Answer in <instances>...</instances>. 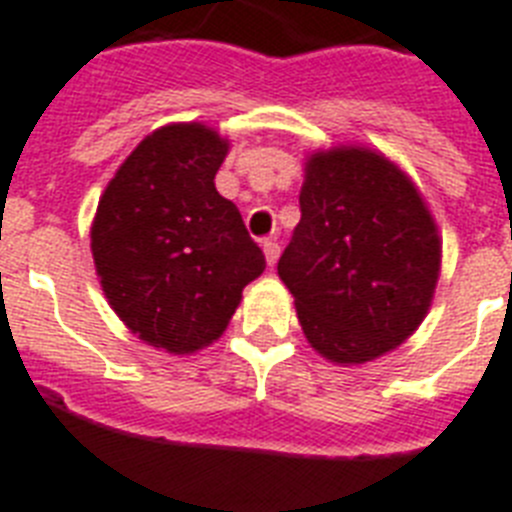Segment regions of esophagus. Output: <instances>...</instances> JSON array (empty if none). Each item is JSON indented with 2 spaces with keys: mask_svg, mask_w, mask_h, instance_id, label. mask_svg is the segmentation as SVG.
<instances>
[{
  "mask_svg": "<svg viewBox=\"0 0 512 512\" xmlns=\"http://www.w3.org/2000/svg\"><path fill=\"white\" fill-rule=\"evenodd\" d=\"M263 252H265V260H268V265H276L278 255H281V247H278L276 239H263Z\"/></svg>",
  "mask_w": 512,
  "mask_h": 512,
  "instance_id": "esophagus-1",
  "label": "esophagus"
}]
</instances>
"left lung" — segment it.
<instances>
[{
    "instance_id": "left-lung-1",
    "label": "left lung",
    "mask_w": 512,
    "mask_h": 512,
    "mask_svg": "<svg viewBox=\"0 0 512 512\" xmlns=\"http://www.w3.org/2000/svg\"><path fill=\"white\" fill-rule=\"evenodd\" d=\"M299 218L278 260L307 342L326 360H376L421 326L442 242L421 191L373 149L336 147L305 162Z\"/></svg>"
}]
</instances>
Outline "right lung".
<instances>
[{
    "label": "right lung",
    "mask_w": 512,
    "mask_h": 512,
    "mask_svg": "<svg viewBox=\"0 0 512 512\" xmlns=\"http://www.w3.org/2000/svg\"><path fill=\"white\" fill-rule=\"evenodd\" d=\"M226 155L228 141L202 123L157 128L112 176L91 223L110 307L173 355L213 344L265 270L242 213L215 189Z\"/></svg>",
    "instance_id": "1"
}]
</instances>
